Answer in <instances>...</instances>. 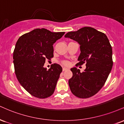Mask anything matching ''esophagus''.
<instances>
[{"label": "esophagus", "instance_id": "obj_1", "mask_svg": "<svg viewBox=\"0 0 124 124\" xmlns=\"http://www.w3.org/2000/svg\"><path fill=\"white\" fill-rule=\"evenodd\" d=\"M68 70V69L66 68H63V69H62V70H63V71H65V70Z\"/></svg>", "mask_w": 124, "mask_h": 124}]
</instances>
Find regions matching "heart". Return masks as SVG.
Instances as JSON below:
<instances>
[{"instance_id":"heart-1","label":"heart","mask_w":124,"mask_h":124,"mask_svg":"<svg viewBox=\"0 0 124 124\" xmlns=\"http://www.w3.org/2000/svg\"><path fill=\"white\" fill-rule=\"evenodd\" d=\"M61 63L63 65H64V66H69V62L66 60L62 61V62H61Z\"/></svg>"}]
</instances>
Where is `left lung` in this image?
I'll return each mask as SVG.
<instances>
[{
  "label": "left lung",
  "mask_w": 124,
  "mask_h": 124,
  "mask_svg": "<svg viewBox=\"0 0 124 124\" xmlns=\"http://www.w3.org/2000/svg\"><path fill=\"white\" fill-rule=\"evenodd\" d=\"M80 45V65L86 63L84 71L71 69L73 76L69 80L71 92L79 98H88L96 94L105 84L113 66L112 47L107 36L91 27L82 28L65 35Z\"/></svg>",
  "instance_id": "left-lung-1"
}]
</instances>
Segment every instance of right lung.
<instances>
[{
  "mask_svg": "<svg viewBox=\"0 0 124 124\" xmlns=\"http://www.w3.org/2000/svg\"><path fill=\"white\" fill-rule=\"evenodd\" d=\"M64 34L36 29L17 41L13 53L15 73L21 85L36 98H47L54 92L62 68L54 63L47 70L44 65L54 57L53 44Z\"/></svg>",
  "mask_w": 124,
  "mask_h": 124,
  "instance_id": "1",
  "label": "right lung"
}]
</instances>
